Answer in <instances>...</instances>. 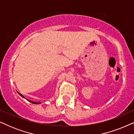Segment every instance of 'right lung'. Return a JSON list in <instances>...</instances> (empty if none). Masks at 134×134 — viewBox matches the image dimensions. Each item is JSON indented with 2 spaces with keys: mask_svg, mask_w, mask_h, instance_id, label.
I'll return each instance as SVG.
<instances>
[{
  "mask_svg": "<svg viewBox=\"0 0 134 134\" xmlns=\"http://www.w3.org/2000/svg\"><path fill=\"white\" fill-rule=\"evenodd\" d=\"M19 93V94L21 95V96L23 97V98H25L24 97L23 95H22L21 93ZM27 100H28V101H29V102H30L31 103H32V104H41V102H34V101H32V100H28V99H27Z\"/></svg>",
  "mask_w": 134,
  "mask_h": 134,
  "instance_id": "obj_1",
  "label": "right lung"
}]
</instances>
